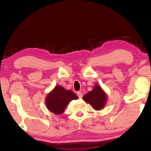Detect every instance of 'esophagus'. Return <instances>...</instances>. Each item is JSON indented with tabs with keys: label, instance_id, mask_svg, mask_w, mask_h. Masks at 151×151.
Instances as JSON below:
<instances>
[{
	"label": "esophagus",
	"instance_id": "obj_1",
	"mask_svg": "<svg viewBox=\"0 0 151 151\" xmlns=\"http://www.w3.org/2000/svg\"><path fill=\"white\" fill-rule=\"evenodd\" d=\"M77 95H78V96H79V99H81V98L83 97V94H82V92H78Z\"/></svg>",
	"mask_w": 151,
	"mask_h": 151
}]
</instances>
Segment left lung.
<instances>
[{"label": "left lung", "mask_w": 151, "mask_h": 151, "mask_svg": "<svg viewBox=\"0 0 151 151\" xmlns=\"http://www.w3.org/2000/svg\"><path fill=\"white\" fill-rule=\"evenodd\" d=\"M83 100L90 104L94 109L101 110L105 106L107 96L99 86L96 85L92 91L86 94L83 97Z\"/></svg>", "instance_id": "obj_1"}]
</instances>
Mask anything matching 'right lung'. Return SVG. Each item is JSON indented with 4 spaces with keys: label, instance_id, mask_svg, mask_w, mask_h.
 Here are the masks:
<instances>
[{
    "label": "right lung",
    "instance_id": "right-lung-1",
    "mask_svg": "<svg viewBox=\"0 0 151 151\" xmlns=\"http://www.w3.org/2000/svg\"><path fill=\"white\" fill-rule=\"evenodd\" d=\"M77 99L78 96L71 90H66L61 86H57L47 94L45 104L50 111L60 114L64 112L70 101Z\"/></svg>",
    "mask_w": 151,
    "mask_h": 151
}]
</instances>
